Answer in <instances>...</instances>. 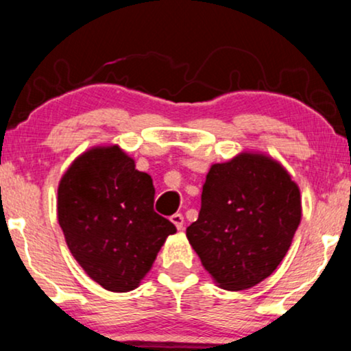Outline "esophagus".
<instances>
[{
  "label": "esophagus",
  "instance_id": "esophagus-1",
  "mask_svg": "<svg viewBox=\"0 0 351 351\" xmlns=\"http://www.w3.org/2000/svg\"><path fill=\"white\" fill-rule=\"evenodd\" d=\"M171 221L176 225L177 230H182L184 228V217L180 215V213H174V215L171 217Z\"/></svg>",
  "mask_w": 351,
  "mask_h": 351
}]
</instances>
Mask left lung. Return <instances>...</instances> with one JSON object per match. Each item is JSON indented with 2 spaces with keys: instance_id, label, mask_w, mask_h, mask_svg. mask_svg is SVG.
Wrapping results in <instances>:
<instances>
[{
  "instance_id": "8db88e82",
  "label": "left lung",
  "mask_w": 351,
  "mask_h": 351,
  "mask_svg": "<svg viewBox=\"0 0 351 351\" xmlns=\"http://www.w3.org/2000/svg\"><path fill=\"white\" fill-rule=\"evenodd\" d=\"M300 218L299 185L287 169L266 152L241 151L212 164L187 240L221 289L243 291L281 265Z\"/></svg>"
}]
</instances>
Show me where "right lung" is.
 <instances>
[{
	"instance_id": "add662e5",
	"label": "right lung",
	"mask_w": 351,
	"mask_h": 351,
	"mask_svg": "<svg viewBox=\"0 0 351 351\" xmlns=\"http://www.w3.org/2000/svg\"><path fill=\"white\" fill-rule=\"evenodd\" d=\"M149 174L118 144L73 159L57 189V220L82 269L106 291L128 292L151 271L176 226L158 215Z\"/></svg>"
}]
</instances>
